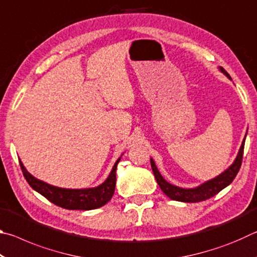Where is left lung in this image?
I'll use <instances>...</instances> for the list:
<instances>
[{"mask_svg":"<svg viewBox=\"0 0 257 257\" xmlns=\"http://www.w3.org/2000/svg\"><path fill=\"white\" fill-rule=\"evenodd\" d=\"M219 69L223 75L227 76L229 79H231V77H230L229 73L225 71L222 67H219ZM245 138H243V141L241 143V146L240 149H239L236 160L233 161V163L230 165L227 170L217 177L213 178V179L204 182V184L196 187V188H181V187H177L175 185L169 184V182L165 180L162 176H161V173L158 170V168H156L153 159H151L152 170H153L156 182H158L160 188L162 189L163 193L167 195L169 198H171L172 201L185 202V203H197V202L206 201V199L215 196L219 191H221L223 188H225V187L229 186L233 181L234 178H236L241 165L243 146H245Z\"/></svg>","mask_w":257,"mask_h":257,"instance_id":"8db88e82","label":"left lung"}]
</instances>
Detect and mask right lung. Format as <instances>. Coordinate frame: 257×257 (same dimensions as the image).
<instances>
[{"instance_id": "right-lung-1", "label": "right lung", "mask_w": 257, "mask_h": 257, "mask_svg": "<svg viewBox=\"0 0 257 257\" xmlns=\"http://www.w3.org/2000/svg\"><path fill=\"white\" fill-rule=\"evenodd\" d=\"M121 158L116 160V162L113 165L110 175L106 178V180L97 187L94 188H85V189H67L60 188L46 184L42 181L26 170L24 164L19 160L21 170H23L24 177L34 190L43 195L45 198L49 199L55 205L61 206L67 210H95L98 208L110 201L115 189L116 181V165H118Z\"/></svg>"}]
</instances>
